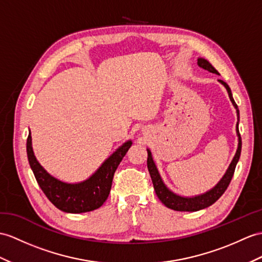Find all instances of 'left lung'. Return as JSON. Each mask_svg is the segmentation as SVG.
<instances>
[{"label":"left lung","instance_id":"1","mask_svg":"<svg viewBox=\"0 0 262 262\" xmlns=\"http://www.w3.org/2000/svg\"><path fill=\"white\" fill-rule=\"evenodd\" d=\"M198 66L207 70L209 72L219 74L218 71H216V70L212 67L211 63H210L208 60L203 59V57H199V59H198ZM218 81L226 88L229 99H230L231 103L235 109V112H237L238 122H237V125H235V132H237V137H238V148H237V151H235V155L232 159L231 163L229 164L226 173L223 174L220 181L216 183L212 189L206 191L205 193L193 195V196H183V195L174 193L173 191H171L167 186H165V183L163 182L162 178L160 176V172H159L155 161H153L152 153L150 149H146V151H148V160H146V163H148V170L150 172L153 188L156 190V193L165 207L172 210H176V211H190V212L199 211V210H202L213 205V203L218 200L223 193H225V191L227 190L229 183H230L233 177L235 165H237L239 161L240 153H241V137L239 133V118H240L239 109H238V105L235 104V102L233 100L230 88H229L227 83L223 82L222 80H218Z\"/></svg>","mask_w":262,"mask_h":262}]
</instances>
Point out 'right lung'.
I'll use <instances>...</instances> for the list:
<instances>
[{
  "mask_svg": "<svg viewBox=\"0 0 262 262\" xmlns=\"http://www.w3.org/2000/svg\"><path fill=\"white\" fill-rule=\"evenodd\" d=\"M132 145L127 140L105 159L94 173L81 182L69 183L57 179L44 169L34 156L32 137L29 132L27 153L30 167L48 199L63 212L82 213L100 208L109 196L114 172Z\"/></svg>",
  "mask_w": 262,
  "mask_h": 262,
  "instance_id": "obj_1",
  "label": "right lung"
}]
</instances>
